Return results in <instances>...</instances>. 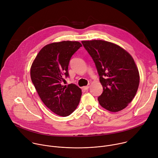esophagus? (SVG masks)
<instances>
[{"instance_id":"esophagus-1","label":"esophagus","mask_w":158,"mask_h":158,"mask_svg":"<svg viewBox=\"0 0 158 158\" xmlns=\"http://www.w3.org/2000/svg\"><path fill=\"white\" fill-rule=\"evenodd\" d=\"M89 87H90V84H88L87 85L83 87V89H84L85 90H87V89H88Z\"/></svg>"}]
</instances>
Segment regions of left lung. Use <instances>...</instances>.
I'll return each mask as SVG.
<instances>
[{"instance_id":"8db88e82","label":"left lung","mask_w":158,"mask_h":158,"mask_svg":"<svg viewBox=\"0 0 158 158\" xmlns=\"http://www.w3.org/2000/svg\"><path fill=\"white\" fill-rule=\"evenodd\" d=\"M82 44L93 59L103 87L98 97L100 105L118 112L132 101L139 84V74L132 56L118 45L102 40Z\"/></svg>"}]
</instances>
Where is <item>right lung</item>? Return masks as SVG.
I'll list each match as a JSON object with an SVG mask.
<instances>
[{
	"label": "right lung",
	"mask_w": 158,
	"mask_h": 158,
	"mask_svg": "<svg viewBox=\"0 0 158 158\" xmlns=\"http://www.w3.org/2000/svg\"><path fill=\"white\" fill-rule=\"evenodd\" d=\"M82 46L77 41H62L46 45L38 53L31 68V77L44 104L55 114L65 117L77 108L82 95L74 84L62 85L69 77L72 56Z\"/></svg>",
	"instance_id": "obj_1"
}]
</instances>
